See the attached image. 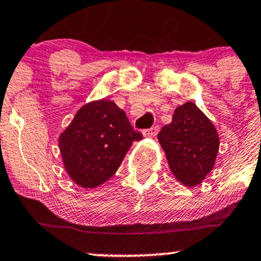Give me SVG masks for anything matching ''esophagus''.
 <instances>
[{"mask_svg": "<svg viewBox=\"0 0 261 261\" xmlns=\"http://www.w3.org/2000/svg\"><path fill=\"white\" fill-rule=\"evenodd\" d=\"M159 129H160V127H159V125H155V127L150 128V129L143 130V136L145 138H152L159 133Z\"/></svg>", "mask_w": 261, "mask_h": 261, "instance_id": "obj_1", "label": "esophagus"}]
</instances>
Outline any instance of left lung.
<instances>
[{
    "label": "left lung",
    "mask_w": 261,
    "mask_h": 261,
    "mask_svg": "<svg viewBox=\"0 0 261 261\" xmlns=\"http://www.w3.org/2000/svg\"><path fill=\"white\" fill-rule=\"evenodd\" d=\"M171 172L186 187H197L215 166L220 138L213 122L194 102L174 110L172 122L158 134Z\"/></svg>",
    "instance_id": "obj_1"
}]
</instances>
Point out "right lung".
I'll return each instance as SVG.
<instances>
[{
  "mask_svg": "<svg viewBox=\"0 0 261 261\" xmlns=\"http://www.w3.org/2000/svg\"><path fill=\"white\" fill-rule=\"evenodd\" d=\"M143 139L113 101L85 103L58 138V148L70 179L82 188L109 180L121 166L133 142Z\"/></svg>",
  "mask_w": 261,
  "mask_h": 261,
  "instance_id": "obj_1",
  "label": "right lung"
}]
</instances>
